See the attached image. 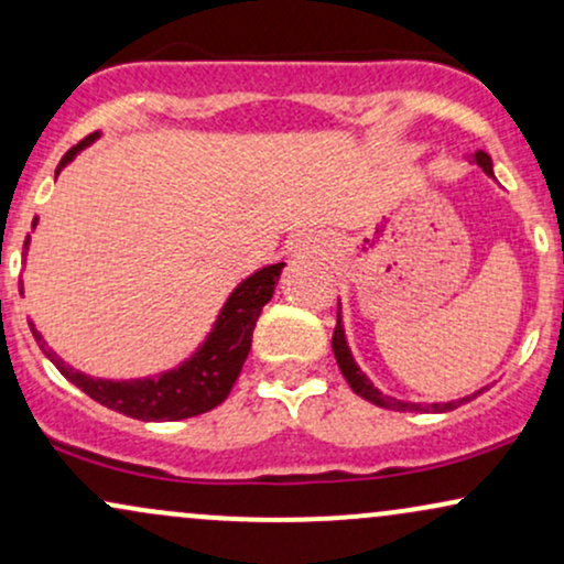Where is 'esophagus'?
<instances>
[{"instance_id": "34e87169", "label": "esophagus", "mask_w": 564, "mask_h": 564, "mask_svg": "<svg viewBox=\"0 0 564 564\" xmlns=\"http://www.w3.org/2000/svg\"><path fill=\"white\" fill-rule=\"evenodd\" d=\"M289 252L294 257H304V254H312V247L307 241H296V243H291Z\"/></svg>"}]
</instances>
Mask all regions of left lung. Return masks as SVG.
<instances>
[{"label": "left lung", "instance_id": "1", "mask_svg": "<svg viewBox=\"0 0 564 564\" xmlns=\"http://www.w3.org/2000/svg\"><path fill=\"white\" fill-rule=\"evenodd\" d=\"M473 162H476L478 167H484V173L486 175H494V171H491V158H488L486 152H476L473 154ZM330 347H334V355H336V362H338V368H341V372H344V378H347V383L351 386V391L357 393V397H362V399H368V402H372V404H378V406H386V410H397V412H406V410H415V412H452V410H457L459 404H465V402H470V399H476L478 393H473V397H465V399H457V402H446V404H410V402H399V399H393V397H383L381 391L376 389V386H372L368 378H365V372L357 368V362H355V357H351V351H349V347H347V338H344V325H341V315H338V321H336V328H334V341H330Z\"/></svg>", "mask_w": 564, "mask_h": 564}]
</instances>
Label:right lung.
<instances>
[{
    "mask_svg": "<svg viewBox=\"0 0 564 564\" xmlns=\"http://www.w3.org/2000/svg\"><path fill=\"white\" fill-rule=\"evenodd\" d=\"M99 133L86 135L76 147L67 149L65 158L59 160L57 173L70 162L80 149L91 144ZM36 226V220H33ZM29 247V239H25ZM283 262L268 264V268L257 270L247 281L234 289L228 296L226 307L217 315V323L207 341L202 344L199 351L192 359L171 372H162L154 378H139V381H101V378H88L84 372L73 370L65 365L54 351L46 347V341L33 328L31 334L36 344L42 347L46 357L52 359L70 383H76L80 391L88 393L94 402L110 406L115 412H123L128 417L144 420V423H162V420H183L209 412L213 406L226 402V397L234 389L236 378L243 368L249 349H252V330L257 317L264 304L273 296L278 278H281Z\"/></svg>",
    "mask_w": 564,
    "mask_h": 564,
    "instance_id": "right-lung-1",
    "label": "right lung"
}]
</instances>
